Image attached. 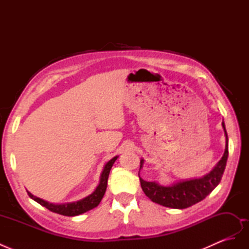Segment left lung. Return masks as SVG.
Instances as JSON below:
<instances>
[{
	"mask_svg": "<svg viewBox=\"0 0 249 249\" xmlns=\"http://www.w3.org/2000/svg\"><path fill=\"white\" fill-rule=\"evenodd\" d=\"M225 134V150L221 160L206 176L198 178L180 180L170 186H162L156 182H146L140 177V184L146 196L156 203L172 209H186L201 201L220 183L229 156V138L222 122ZM144 160H140V169Z\"/></svg>",
	"mask_w": 249,
	"mask_h": 249,
	"instance_id": "1",
	"label": "left lung"
}]
</instances>
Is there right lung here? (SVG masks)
<instances>
[{"mask_svg":"<svg viewBox=\"0 0 249 249\" xmlns=\"http://www.w3.org/2000/svg\"><path fill=\"white\" fill-rule=\"evenodd\" d=\"M118 156L112 158V159L107 162V164L105 165V167L103 169V172L101 175L100 178V184L97 185L96 189L85 198L80 199L78 201H73V202H66V203H61V205H55V203H51L46 200H43L39 197L34 196L33 194L28 192V195L32 199L37 201L39 205L46 207L48 210L52 211V212L63 215V216H78L83 213L87 212L89 210H92L95 207L99 206V203L101 202L102 198L104 197L105 192H106L107 189V184H108V178H109V173L110 170L113 166V164L116 161Z\"/></svg>","mask_w":249,"mask_h":249,"instance_id":"1","label":"right lung"}]
</instances>
